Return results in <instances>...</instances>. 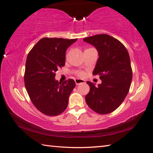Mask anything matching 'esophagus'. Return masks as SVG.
Returning <instances> with one entry per match:
<instances>
[{"mask_svg":"<svg viewBox=\"0 0 153 153\" xmlns=\"http://www.w3.org/2000/svg\"><path fill=\"white\" fill-rule=\"evenodd\" d=\"M75 82H76V85H79L80 84H84L86 82L84 79H75Z\"/></svg>","mask_w":153,"mask_h":153,"instance_id":"1","label":"esophagus"}]
</instances>
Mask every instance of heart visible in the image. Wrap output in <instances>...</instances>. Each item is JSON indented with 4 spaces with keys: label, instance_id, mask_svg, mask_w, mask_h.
I'll return each instance as SVG.
<instances>
[{
    "label": "heart",
    "instance_id": "b5f03b06",
    "mask_svg": "<svg viewBox=\"0 0 153 153\" xmlns=\"http://www.w3.org/2000/svg\"><path fill=\"white\" fill-rule=\"evenodd\" d=\"M76 75L77 76H79L80 77H83L85 76V73L84 71H77L76 73Z\"/></svg>",
    "mask_w": 153,
    "mask_h": 153
}]
</instances>
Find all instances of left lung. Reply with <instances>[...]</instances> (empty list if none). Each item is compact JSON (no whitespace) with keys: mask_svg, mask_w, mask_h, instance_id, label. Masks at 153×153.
<instances>
[{"mask_svg":"<svg viewBox=\"0 0 153 153\" xmlns=\"http://www.w3.org/2000/svg\"><path fill=\"white\" fill-rule=\"evenodd\" d=\"M97 48L99 57L93 74L102 80L96 86L87 82L90 92L86 96L88 107L105 115L120 107L129 92L132 69L128 51L120 41L107 34H97L83 39Z\"/></svg>","mask_w":153,"mask_h":153,"instance_id":"1","label":"left lung"}]
</instances>
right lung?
Returning <instances> with one entry per match:
<instances>
[{"label":"right lung","instance_id":"add662e5","mask_svg":"<svg viewBox=\"0 0 153 153\" xmlns=\"http://www.w3.org/2000/svg\"><path fill=\"white\" fill-rule=\"evenodd\" d=\"M76 40L43 38L28 53L25 86L33 105L46 115H58L68 105L76 83L72 79L59 82L55 79V72L65 65L67 49Z\"/></svg>","mask_w":153,"mask_h":153}]
</instances>
